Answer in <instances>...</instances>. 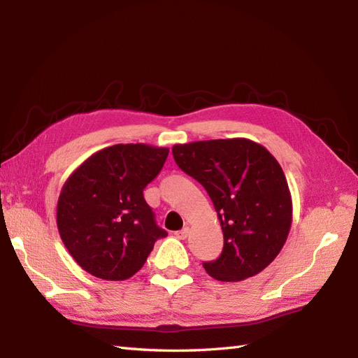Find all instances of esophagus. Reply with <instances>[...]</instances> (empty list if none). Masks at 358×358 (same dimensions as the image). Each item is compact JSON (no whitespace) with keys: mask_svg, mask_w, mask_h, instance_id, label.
<instances>
[{"mask_svg":"<svg viewBox=\"0 0 358 358\" xmlns=\"http://www.w3.org/2000/svg\"><path fill=\"white\" fill-rule=\"evenodd\" d=\"M187 235H189V227H183V229H181V231L175 232V237L180 238V240H185V238H187Z\"/></svg>","mask_w":358,"mask_h":358,"instance_id":"esophagus-1","label":"esophagus"}]
</instances>
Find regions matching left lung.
<instances>
[{"instance_id": "left-lung-1", "label": "left lung", "mask_w": 358, "mask_h": 358, "mask_svg": "<svg viewBox=\"0 0 358 358\" xmlns=\"http://www.w3.org/2000/svg\"><path fill=\"white\" fill-rule=\"evenodd\" d=\"M172 154L206 189L222 224V254L203 268L220 281L262 272L280 254L292 223L291 192L277 159L246 138L175 144Z\"/></svg>"}]
</instances>
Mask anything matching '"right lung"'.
Returning a JSON list of instances; mask_svg holds the SVG:
<instances>
[{
    "label": "right lung",
    "mask_w": 358,
    "mask_h": 358,
    "mask_svg": "<svg viewBox=\"0 0 358 358\" xmlns=\"http://www.w3.org/2000/svg\"><path fill=\"white\" fill-rule=\"evenodd\" d=\"M167 154V148L143 143L115 144L89 157L67 178L57 206L59 237L94 277L127 280L167 235L143 195Z\"/></svg>",
    "instance_id": "obj_1"
}]
</instances>
